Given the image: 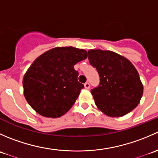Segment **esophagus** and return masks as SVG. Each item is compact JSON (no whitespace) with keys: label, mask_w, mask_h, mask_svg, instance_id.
I'll return each instance as SVG.
<instances>
[{"label":"esophagus","mask_w":158,"mask_h":158,"mask_svg":"<svg viewBox=\"0 0 158 158\" xmlns=\"http://www.w3.org/2000/svg\"><path fill=\"white\" fill-rule=\"evenodd\" d=\"M84 85H85V88L89 89V88H90V84L89 83V82H85V84H84Z\"/></svg>","instance_id":"esophagus-1"}]
</instances>
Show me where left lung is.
Returning <instances> with one entry per match:
<instances>
[{
	"label": "left lung",
	"mask_w": 158,
	"mask_h": 158,
	"mask_svg": "<svg viewBox=\"0 0 158 158\" xmlns=\"http://www.w3.org/2000/svg\"><path fill=\"white\" fill-rule=\"evenodd\" d=\"M88 53L100 78L99 85L91 90L98 109L110 117H122L136 108L144 88L133 64L112 51L90 49Z\"/></svg>",
	"instance_id": "8db88e82"
}]
</instances>
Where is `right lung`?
<instances>
[{"label": "right lung", "mask_w": 158, "mask_h": 158, "mask_svg": "<svg viewBox=\"0 0 158 158\" xmlns=\"http://www.w3.org/2000/svg\"><path fill=\"white\" fill-rule=\"evenodd\" d=\"M87 56L85 49L66 47L51 49L36 59L23 79V94L30 106L45 117L66 114L84 88L74 66Z\"/></svg>", "instance_id": "right-lung-1"}]
</instances>
